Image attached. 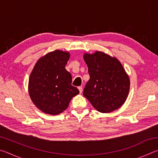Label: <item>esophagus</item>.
<instances>
[{
  "label": "esophagus",
  "mask_w": 158,
  "mask_h": 158,
  "mask_svg": "<svg viewBox=\"0 0 158 158\" xmlns=\"http://www.w3.org/2000/svg\"><path fill=\"white\" fill-rule=\"evenodd\" d=\"M78 89H79V93H82V91H83V89H82V87H81V86H79V87H78Z\"/></svg>",
  "instance_id": "esophagus-1"
}]
</instances>
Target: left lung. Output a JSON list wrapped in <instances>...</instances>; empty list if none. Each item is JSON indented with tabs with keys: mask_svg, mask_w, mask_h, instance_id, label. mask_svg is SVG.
I'll return each mask as SVG.
<instances>
[{
	"mask_svg": "<svg viewBox=\"0 0 158 158\" xmlns=\"http://www.w3.org/2000/svg\"><path fill=\"white\" fill-rule=\"evenodd\" d=\"M90 79L83 95L101 113H109L123 105L129 94L130 81L121 63L116 57L96 51L84 53Z\"/></svg>",
	"mask_w": 158,
	"mask_h": 158,
	"instance_id": "8db88e82",
	"label": "left lung"
}]
</instances>
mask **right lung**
Here are the masks:
<instances>
[{
	"mask_svg": "<svg viewBox=\"0 0 158 158\" xmlns=\"http://www.w3.org/2000/svg\"><path fill=\"white\" fill-rule=\"evenodd\" d=\"M70 56L68 52L56 49L40 58L28 81V93L40 110L58 115L68 108L72 98L79 90L72 85V75L65 65Z\"/></svg>",
	"mask_w": 158,
	"mask_h": 158,
	"instance_id": "1",
	"label": "right lung"
}]
</instances>
